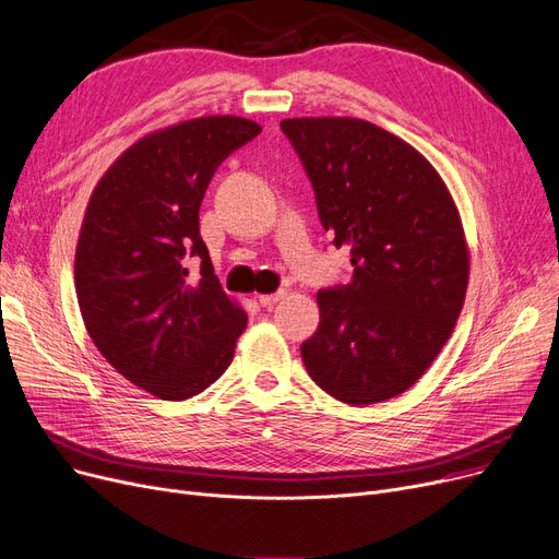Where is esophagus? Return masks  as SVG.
I'll use <instances>...</instances> for the list:
<instances>
[{
	"mask_svg": "<svg viewBox=\"0 0 559 559\" xmlns=\"http://www.w3.org/2000/svg\"><path fill=\"white\" fill-rule=\"evenodd\" d=\"M286 295V290H277V293H264V295H259V305L261 307H273L275 302H280L282 298Z\"/></svg>",
	"mask_w": 559,
	"mask_h": 559,
	"instance_id": "obj_1",
	"label": "esophagus"
}]
</instances>
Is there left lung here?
<instances>
[{"mask_svg":"<svg viewBox=\"0 0 559 559\" xmlns=\"http://www.w3.org/2000/svg\"><path fill=\"white\" fill-rule=\"evenodd\" d=\"M352 282L318 293L302 343L309 377L338 402L379 404L431 368L463 311L469 248L451 193L411 144L354 117L284 119Z\"/></svg>","mask_w":559,"mask_h":559,"instance_id":"8db88e82","label":"left lung"}]
</instances>
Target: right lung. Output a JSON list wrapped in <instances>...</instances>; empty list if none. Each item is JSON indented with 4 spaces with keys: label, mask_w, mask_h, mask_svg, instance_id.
<instances>
[{
    "label": "right lung",
    "mask_w": 559,
    "mask_h": 559,
    "mask_svg": "<svg viewBox=\"0 0 559 559\" xmlns=\"http://www.w3.org/2000/svg\"><path fill=\"white\" fill-rule=\"evenodd\" d=\"M261 133L233 115L155 130L96 182L76 243L74 284L85 330L130 383L189 400L233 364L248 316L214 275L199 210L218 164ZM202 259V280L188 261Z\"/></svg>",
    "instance_id": "add662e5"
}]
</instances>
